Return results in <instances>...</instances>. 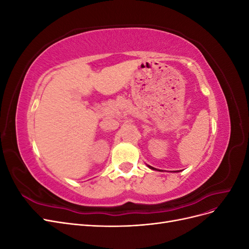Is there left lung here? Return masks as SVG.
<instances>
[{
    "label": "left lung",
    "mask_w": 249,
    "mask_h": 249,
    "mask_svg": "<svg viewBox=\"0 0 249 249\" xmlns=\"http://www.w3.org/2000/svg\"><path fill=\"white\" fill-rule=\"evenodd\" d=\"M147 167H148V168H150V169H153V170H157L156 168H154V167H152V166H149V165H147ZM159 171H161V170H159ZM173 172H178V170H177V171H173Z\"/></svg>",
    "instance_id": "8db88e82"
}]
</instances>
